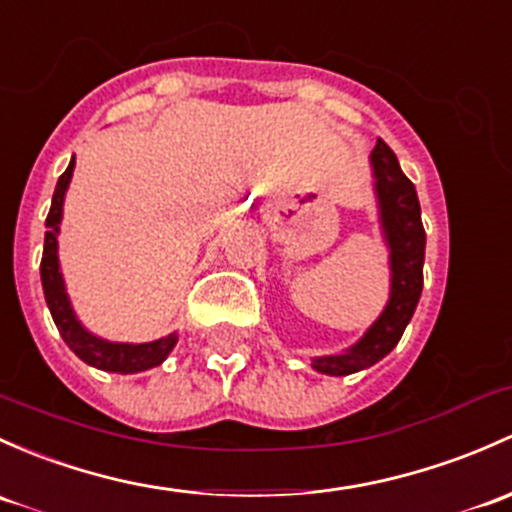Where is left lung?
I'll return each instance as SVG.
<instances>
[{"instance_id":"obj_1","label":"left lung","mask_w":512,"mask_h":512,"mask_svg":"<svg viewBox=\"0 0 512 512\" xmlns=\"http://www.w3.org/2000/svg\"><path fill=\"white\" fill-rule=\"evenodd\" d=\"M373 166V188L378 198L380 230L387 250H390V299L383 314L373 321V326L336 355H321L311 360V368L324 375H351L370 368L383 360L392 348L400 343L402 333L410 324L417 301L422 297V267H424V235L422 211L414 184L402 174L395 152L378 139L370 152Z\"/></svg>"}]
</instances>
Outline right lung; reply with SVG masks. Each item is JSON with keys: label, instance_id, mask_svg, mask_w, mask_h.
<instances>
[{"label": "right lung", "instance_id": "1", "mask_svg": "<svg viewBox=\"0 0 512 512\" xmlns=\"http://www.w3.org/2000/svg\"><path fill=\"white\" fill-rule=\"evenodd\" d=\"M75 169V157L63 171L58 179L56 191H53L51 211L46 218V238H43V257H41V284H43V297H46L48 311L53 316L58 333L66 341V346L78 355L83 363L93 365L98 370H107V373H142V370L157 368L166 360V355L174 351L179 336L169 333V336L157 338L149 343H115L107 338L95 336L88 328L80 324L75 316L71 299H68L66 282L61 274V262H58V233H61V220H63V201H66V191L71 186Z\"/></svg>", "mask_w": 512, "mask_h": 512}]
</instances>
